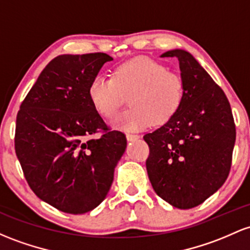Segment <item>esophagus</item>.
<instances>
[{"instance_id": "obj_1", "label": "esophagus", "mask_w": 250, "mask_h": 250, "mask_svg": "<svg viewBox=\"0 0 250 250\" xmlns=\"http://www.w3.org/2000/svg\"><path fill=\"white\" fill-rule=\"evenodd\" d=\"M125 138H127L128 141H135V140L140 139V136L135 135V134H127V135H125Z\"/></svg>"}]
</instances>
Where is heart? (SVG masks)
I'll return each instance as SVG.
<instances>
[{"label":"heart","instance_id":"b5f03b06","mask_svg":"<svg viewBox=\"0 0 250 250\" xmlns=\"http://www.w3.org/2000/svg\"><path fill=\"white\" fill-rule=\"evenodd\" d=\"M87 94L95 110L104 119L116 116L125 97H129L130 108L111 125L125 131H141L153 122L163 125L178 111L184 100V82L161 62L139 57L120 65L114 78L96 76Z\"/></svg>","mask_w":250,"mask_h":250}]
</instances>
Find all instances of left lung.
I'll use <instances>...</instances> for the list:
<instances>
[{"label":"left lung","mask_w":250,"mask_h":250,"mask_svg":"<svg viewBox=\"0 0 250 250\" xmlns=\"http://www.w3.org/2000/svg\"><path fill=\"white\" fill-rule=\"evenodd\" d=\"M175 57L184 82V100L173 116L144 140L150 184L159 197L178 209L202 204L223 185L231 166L236 130L223 90L185 49Z\"/></svg>","instance_id":"left-lung-1"}]
</instances>
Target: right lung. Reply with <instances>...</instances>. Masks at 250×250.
I'll return each mask as SVG.
<instances>
[{"label": "right lung", "instance_id": "right-lung-1", "mask_svg": "<svg viewBox=\"0 0 250 250\" xmlns=\"http://www.w3.org/2000/svg\"><path fill=\"white\" fill-rule=\"evenodd\" d=\"M112 58L62 54L48 62L21 103L15 152L27 183L41 201L67 213H85L104 201L127 147L109 131L90 102V82ZM100 129L101 138H91Z\"/></svg>", "mask_w": 250, "mask_h": 250}]
</instances>
